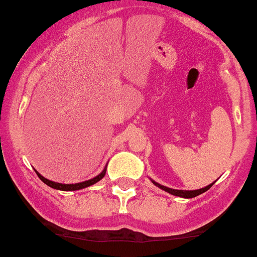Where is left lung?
I'll return each instance as SVG.
<instances>
[{"label":"left lung","instance_id":"left-lung-1","mask_svg":"<svg viewBox=\"0 0 257 257\" xmlns=\"http://www.w3.org/2000/svg\"><path fill=\"white\" fill-rule=\"evenodd\" d=\"M152 183L156 185V186H158L159 189H162V190H164V191L169 192V194H172V195H174V196H179V197H184V198H192V197H196V196H198V195L203 194V192H206L207 190H208L209 187H211L212 185H213V183H212L211 185H208V186L202 187V189H200V190H190V191H189V190H175V189H170V187L163 186V185L156 183V181H153V180H152Z\"/></svg>","mask_w":257,"mask_h":257}]
</instances>
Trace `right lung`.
Wrapping results in <instances>:
<instances>
[{
	"mask_svg": "<svg viewBox=\"0 0 257 257\" xmlns=\"http://www.w3.org/2000/svg\"><path fill=\"white\" fill-rule=\"evenodd\" d=\"M35 173H37V175L39 176V179L43 183H45L48 186L52 187V189H56V190H61V191H76V190H81V189H84V187H88L90 186V185L98 183L99 180H101V179L104 178V175H105L106 173V168H104V170L101 172L99 175H96L95 178L90 179V180H87V181H82V183H78V184H60V183H55V181H51V180H48L46 178H44L43 175H40L39 173L35 170Z\"/></svg>",
	"mask_w": 257,
	"mask_h": 257,
	"instance_id": "obj_1",
	"label": "right lung"
}]
</instances>
